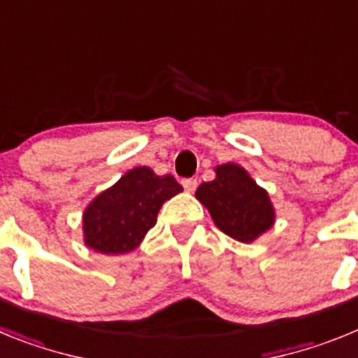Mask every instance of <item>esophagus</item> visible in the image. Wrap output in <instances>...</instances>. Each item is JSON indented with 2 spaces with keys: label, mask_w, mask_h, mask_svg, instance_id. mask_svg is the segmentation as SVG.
<instances>
[{
  "label": "esophagus",
  "mask_w": 358,
  "mask_h": 358,
  "mask_svg": "<svg viewBox=\"0 0 358 358\" xmlns=\"http://www.w3.org/2000/svg\"><path fill=\"white\" fill-rule=\"evenodd\" d=\"M182 186L186 192H195L197 188V179H182Z\"/></svg>",
  "instance_id": "obj_1"
}]
</instances>
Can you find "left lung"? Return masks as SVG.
Returning a JSON list of instances; mask_svg holds the SVG:
<instances>
[{"instance_id": "obj_1", "label": "left lung", "mask_w": 358, "mask_h": 358, "mask_svg": "<svg viewBox=\"0 0 358 358\" xmlns=\"http://www.w3.org/2000/svg\"><path fill=\"white\" fill-rule=\"evenodd\" d=\"M215 173L213 181L199 186L195 197L222 233L243 243L255 242L273 227L276 218L268 194L240 164H220Z\"/></svg>"}]
</instances>
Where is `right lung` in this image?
Segmentation results:
<instances>
[{"instance_id": "1", "label": "right lung", "mask_w": 358, "mask_h": 358, "mask_svg": "<svg viewBox=\"0 0 358 358\" xmlns=\"http://www.w3.org/2000/svg\"><path fill=\"white\" fill-rule=\"evenodd\" d=\"M181 192L182 186L169 173L156 176L148 166L129 170L85 208V245L102 255L134 251L156 226L163 202Z\"/></svg>"}]
</instances>
